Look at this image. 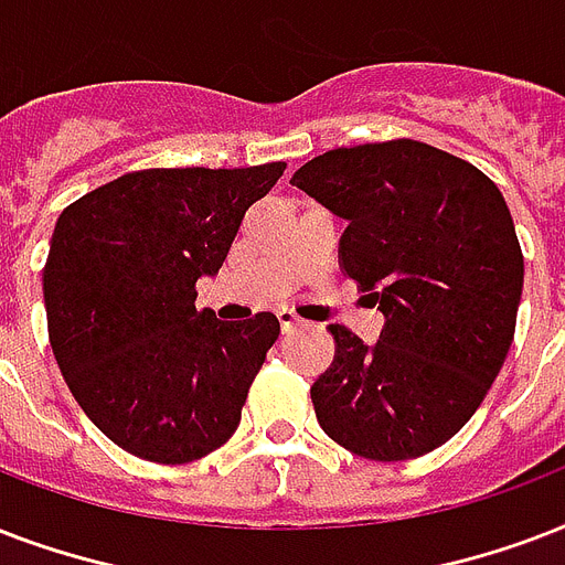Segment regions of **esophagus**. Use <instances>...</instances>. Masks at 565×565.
<instances>
[{"instance_id":"esophagus-1","label":"esophagus","mask_w":565,"mask_h":565,"mask_svg":"<svg viewBox=\"0 0 565 565\" xmlns=\"http://www.w3.org/2000/svg\"><path fill=\"white\" fill-rule=\"evenodd\" d=\"M279 318V327H282V332H295L297 327H303V318H297L291 309H282V312H277Z\"/></svg>"}]
</instances>
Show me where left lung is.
I'll list each match as a JSON object with an SVG mask.
<instances>
[{
    "label": "left lung",
    "mask_w": 565,
    "mask_h": 565,
    "mask_svg": "<svg viewBox=\"0 0 565 565\" xmlns=\"http://www.w3.org/2000/svg\"><path fill=\"white\" fill-rule=\"evenodd\" d=\"M291 185L348 221L339 265L386 318L371 348L330 323L318 424L365 460L430 454L483 404L513 344L524 259L504 196L475 164L409 138L323 152Z\"/></svg>",
    "instance_id": "obj_1"
}]
</instances>
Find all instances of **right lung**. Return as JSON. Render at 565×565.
<instances>
[{
    "mask_svg": "<svg viewBox=\"0 0 565 565\" xmlns=\"http://www.w3.org/2000/svg\"><path fill=\"white\" fill-rule=\"evenodd\" d=\"M282 170H135L61 212L43 268L52 353L87 418L135 457L200 460L242 422L277 315L217 321L194 286Z\"/></svg>",
    "mask_w": 565,
    "mask_h": 565,
    "instance_id": "add662e5",
    "label": "right lung"
}]
</instances>
